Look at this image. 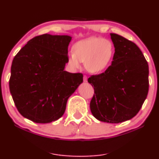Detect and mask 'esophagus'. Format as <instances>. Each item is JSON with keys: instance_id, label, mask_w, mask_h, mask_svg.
Here are the masks:
<instances>
[{"instance_id": "obj_1", "label": "esophagus", "mask_w": 159, "mask_h": 159, "mask_svg": "<svg viewBox=\"0 0 159 159\" xmlns=\"http://www.w3.org/2000/svg\"><path fill=\"white\" fill-rule=\"evenodd\" d=\"M84 82H87V76L86 75H84Z\"/></svg>"}]
</instances>
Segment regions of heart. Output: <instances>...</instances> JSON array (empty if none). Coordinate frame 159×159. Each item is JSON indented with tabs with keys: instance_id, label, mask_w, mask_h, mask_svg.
I'll return each instance as SVG.
<instances>
[{
	"instance_id": "b5f03b06",
	"label": "heart",
	"mask_w": 159,
	"mask_h": 159,
	"mask_svg": "<svg viewBox=\"0 0 159 159\" xmlns=\"http://www.w3.org/2000/svg\"><path fill=\"white\" fill-rule=\"evenodd\" d=\"M73 54L68 55L71 67L79 68L80 63L91 73H102L108 68L115 53V47L111 41L102 37H91L80 40L73 45Z\"/></svg>"
}]
</instances>
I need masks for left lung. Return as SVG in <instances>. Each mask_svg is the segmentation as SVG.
I'll return each mask as SVG.
<instances>
[{"mask_svg":"<svg viewBox=\"0 0 159 159\" xmlns=\"http://www.w3.org/2000/svg\"><path fill=\"white\" fill-rule=\"evenodd\" d=\"M115 46L111 65L88 82L94 87L91 111L99 121L120 123L138 113L148 92V64L140 48L119 34L111 33Z\"/></svg>","mask_w":159,"mask_h":159,"instance_id":"left-lung-1","label":"left lung"}]
</instances>
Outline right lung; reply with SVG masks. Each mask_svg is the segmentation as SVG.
Segmentation results:
<instances>
[{
	"label": "right lung",
	"mask_w": 159,
	"mask_h": 159,
	"mask_svg": "<svg viewBox=\"0 0 159 159\" xmlns=\"http://www.w3.org/2000/svg\"><path fill=\"white\" fill-rule=\"evenodd\" d=\"M71 37L44 34L27 42L12 62L9 89L19 113L36 123L61 117L83 74L64 70Z\"/></svg>",
	"instance_id": "add662e5"
}]
</instances>
